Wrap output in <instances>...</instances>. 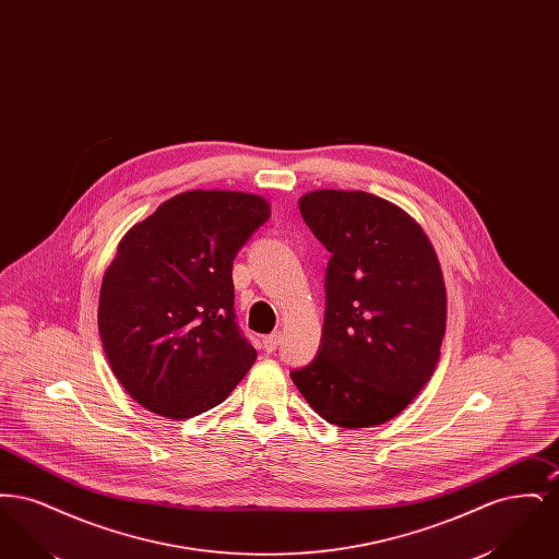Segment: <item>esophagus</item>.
I'll return each mask as SVG.
<instances>
[{"instance_id":"esophagus-1","label":"esophagus","mask_w":559,"mask_h":559,"mask_svg":"<svg viewBox=\"0 0 559 559\" xmlns=\"http://www.w3.org/2000/svg\"><path fill=\"white\" fill-rule=\"evenodd\" d=\"M281 344V333L276 331V333H270L264 337V349H266L267 354H272V352H276V347Z\"/></svg>"}]
</instances>
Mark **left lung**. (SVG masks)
<instances>
[{"mask_svg": "<svg viewBox=\"0 0 559 559\" xmlns=\"http://www.w3.org/2000/svg\"><path fill=\"white\" fill-rule=\"evenodd\" d=\"M299 212L331 260L319 356L292 372L322 419L381 426L424 390L447 331V287L424 228L362 190H314Z\"/></svg>", "mask_w": 559, "mask_h": 559, "instance_id": "8db88e82", "label": "left lung"}]
</instances>
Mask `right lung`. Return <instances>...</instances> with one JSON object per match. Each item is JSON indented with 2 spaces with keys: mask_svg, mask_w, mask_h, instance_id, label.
<instances>
[{
  "mask_svg": "<svg viewBox=\"0 0 559 559\" xmlns=\"http://www.w3.org/2000/svg\"><path fill=\"white\" fill-rule=\"evenodd\" d=\"M267 217L258 194L188 190L121 239L103 278L98 331L138 404L190 419L228 399L251 369L258 352L235 320L233 262Z\"/></svg>",
  "mask_w": 559,
  "mask_h": 559,
  "instance_id": "1",
  "label": "right lung"
}]
</instances>
